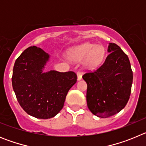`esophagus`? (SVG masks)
Returning <instances> with one entry per match:
<instances>
[{"mask_svg": "<svg viewBox=\"0 0 146 146\" xmlns=\"http://www.w3.org/2000/svg\"><path fill=\"white\" fill-rule=\"evenodd\" d=\"M77 80H80L82 79V74H81L80 72H77Z\"/></svg>", "mask_w": 146, "mask_h": 146, "instance_id": "esophagus-1", "label": "esophagus"}]
</instances>
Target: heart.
<instances>
[{
  "instance_id": "heart-1",
  "label": "heart",
  "mask_w": 146,
  "mask_h": 146,
  "mask_svg": "<svg viewBox=\"0 0 146 146\" xmlns=\"http://www.w3.org/2000/svg\"><path fill=\"white\" fill-rule=\"evenodd\" d=\"M69 55L72 58L77 61L86 59L85 66L88 69L93 70L96 69L102 62L105 55V49L101 45L87 42L72 48Z\"/></svg>"
}]
</instances>
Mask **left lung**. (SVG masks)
<instances>
[{
	"label": "left lung",
	"instance_id": "obj_1",
	"mask_svg": "<svg viewBox=\"0 0 146 146\" xmlns=\"http://www.w3.org/2000/svg\"><path fill=\"white\" fill-rule=\"evenodd\" d=\"M108 52L109 55L97 70L82 76L88 85V108L99 118L112 116L124 108L133 80L129 58L121 47L110 43Z\"/></svg>",
	"mask_w": 146,
	"mask_h": 146
}]
</instances>
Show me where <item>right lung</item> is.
Wrapping results in <instances>:
<instances>
[{
  "label": "right lung",
  "mask_w": 146,
  "mask_h": 146,
  "mask_svg": "<svg viewBox=\"0 0 146 146\" xmlns=\"http://www.w3.org/2000/svg\"><path fill=\"white\" fill-rule=\"evenodd\" d=\"M50 55L39 47H30L15 61L12 87L20 106L31 116L48 119L64 107L69 89L77 82L73 72L44 69Z\"/></svg>",
  "instance_id": "obj_1"
}]
</instances>
